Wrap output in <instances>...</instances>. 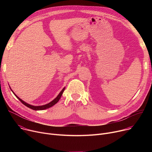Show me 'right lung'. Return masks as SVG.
<instances>
[{"label": "right lung", "mask_w": 152, "mask_h": 152, "mask_svg": "<svg viewBox=\"0 0 152 152\" xmlns=\"http://www.w3.org/2000/svg\"><path fill=\"white\" fill-rule=\"evenodd\" d=\"M65 88H66L64 87V88L61 91V92L59 93V94L57 96V97H56L55 99H53L52 102H50V103H48V104H45V105H41V106H34V105H31V104H29L26 103L25 102H24L23 100H22L21 99H20V98L13 92V91H12V90H11V88H10V89L11 90V91H12V93H14V94L15 96V97H16L21 103H22L23 104H25V106H26L27 107L31 108V109H32V110H35V111H39V110H46V109H48V108H49V107H52V106L55 105V104L59 100V99H60L61 96L62 95V93H63V92H64Z\"/></svg>", "instance_id": "1"}]
</instances>
